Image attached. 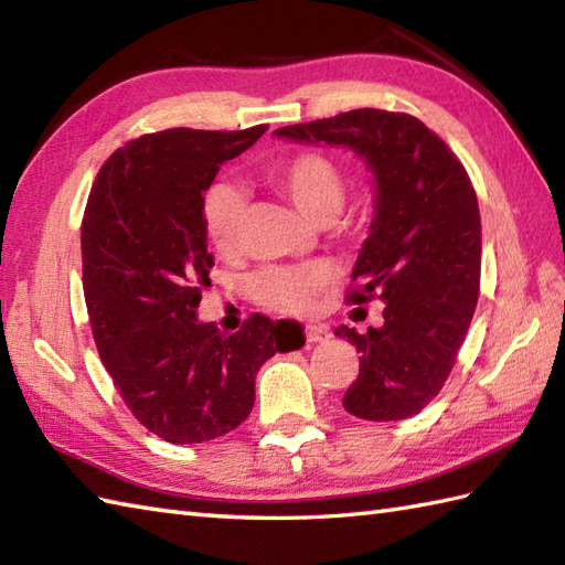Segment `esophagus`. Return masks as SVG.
Listing matches in <instances>:
<instances>
[{
	"instance_id": "1",
	"label": "esophagus",
	"mask_w": 565,
	"mask_h": 565,
	"mask_svg": "<svg viewBox=\"0 0 565 565\" xmlns=\"http://www.w3.org/2000/svg\"><path fill=\"white\" fill-rule=\"evenodd\" d=\"M306 340H308L310 344L326 342V340H330V330H328L326 326H308V328H306Z\"/></svg>"
}]
</instances>
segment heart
Returning a JSON list of instances; mask_svg holds the SVG:
<instances>
[{"instance_id": "b5f03b06", "label": "heart", "mask_w": 565, "mask_h": 565, "mask_svg": "<svg viewBox=\"0 0 565 565\" xmlns=\"http://www.w3.org/2000/svg\"><path fill=\"white\" fill-rule=\"evenodd\" d=\"M269 182L294 206L316 223H330L344 201V179L328 154L316 150L296 152L274 162L267 170ZM247 213L245 194L235 184H213L203 196V225L211 245L221 255H231L239 243ZM326 264H296V267H264L249 279V291L264 308L286 316H306L316 308V298L330 284Z\"/></svg>"}]
</instances>
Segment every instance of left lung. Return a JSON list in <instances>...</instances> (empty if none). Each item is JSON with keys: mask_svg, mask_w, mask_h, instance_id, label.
Listing matches in <instances>:
<instances>
[{"mask_svg": "<svg viewBox=\"0 0 565 565\" xmlns=\"http://www.w3.org/2000/svg\"><path fill=\"white\" fill-rule=\"evenodd\" d=\"M276 136L347 146L374 172L376 215L347 303L379 298L383 326L334 330L362 354L342 405L374 423L417 415L449 379L481 289V213L468 172L435 130L401 111L354 109Z\"/></svg>", "mask_w": 565, "mask_h": 565, "instance_id": "obj_1", "label": "left lung"}]
</instances>
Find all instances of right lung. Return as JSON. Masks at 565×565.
Wrapping results in <instances>:
<instances>
[{"label":"right lung","mask_w":565,"mask_h":565,"mask_svg":"<svg viewBox=\"0 0 565 565\" xmlns=\"http://www.w3.org/2000/svg\"><path fill=\"white\" fill-rule=\"evenodd\" d=\"M267 128L146 134L89 191L82 281L94 342L128 411L164 441L201 444L245 423L259 366L306 342L294 322L259 313L233 334L196 318L213 267L203 191Z\"/></svg>","instance_id":"1"}]
</instances>
